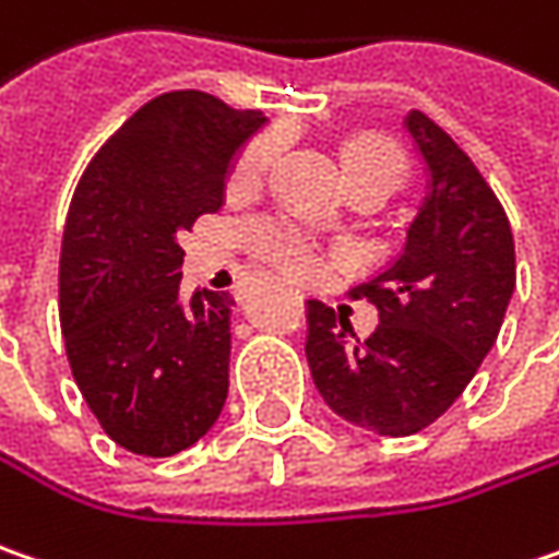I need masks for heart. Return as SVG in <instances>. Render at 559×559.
<instances>
[{
    "instance_id": "b5f03b06",
    "label": "heart",
    "mask_w": 559,
    "mask_h": 559,
    "mask_svg": "<svg viewBox=\"0 0 559 559\" xmlns=\"http://www.w3.org/2000/svg\"><path fill=\"white\" fill-rule=\"evenodd\" d=\"M276 151H280V138L276 134L251 138L241 147V154L236 156V163H233L229 182L238 185V188H248V185L258 182L266 173V166L273 163ZM343 169H346V179L374 176V179H390L393 185H400V179H403V156L396 154V147H390L380 138H355L343 151ZM251 241H254V248L264 254L266 261L283 266L286 273H308L311 264H314L308 245L295 236L293 229H286V226L258 223L251 229Z\"/></svg>"
}]
</instances>
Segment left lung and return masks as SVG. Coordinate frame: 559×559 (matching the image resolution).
<instances>
[{"instance_id": "8db88e82", "label": "left lung", "mask_w": 559, "mask_h": 559, "mask_svg": "<svg viewBox=\"0 0 559 559\" xmlns=\"http://www.w3.org/2000/svg\"><path fill=\"white\" fill-rule=\"evenodd\" d=\"M405 131L425 163V198L403 254L352 289L374 301L368 340L349 318L308 301V368L314 386L355 428L408 437L462 396L497 343L516 289V245L497 194L460 144L418 109Z\"/></svg>"}]
</instances>
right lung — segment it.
Here are the masks:
<instances>
[{
	"label": "right lung",
	"mask_w": 559,
	"mask_h": 559,
	"mask_svg": "<svg viewBox=\"0 0 559 559\" xmlns=\"http://www.w3.org/2000/svg\"><path fill=\"white\" fill-rule=\"evenodd\" d=\"M266 126L204 91L144 103L91 159L71 198L59 321L99 428L138 456H173L216 425L229 393L233 295L188 301L179 236L223 207L236 154Z\"/></svg>",
	"instance_id": "1"
}]
</instances>
